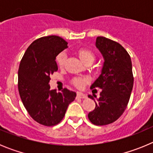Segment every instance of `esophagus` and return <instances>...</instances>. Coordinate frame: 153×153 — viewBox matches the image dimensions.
I'll return each mask as SVG.
<instances>
[{
  "mask_svg": "<svg viewBox=\"0 0 153 153\" xmlns=\"http://www.w3.org/2000/svg\"><path fill=\"white\" fill-rule=\"evenodd\" d=\"M77 97L78 98H80V99H84L86 97V95L83 94V93H80V92H78L77 93Z\"/></svg>",
  "mask_w": 153,
  "mask_h": 153,
  "instance_id": "obj_1",
  "label": "esophagus"
}]
</instances>
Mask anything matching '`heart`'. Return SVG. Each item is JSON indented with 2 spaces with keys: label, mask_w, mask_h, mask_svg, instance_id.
<instances>
[{
  "label": "heart",
  "mask_w": 153,
  "mask_h": 153,
  "mask_svg": "<svg viewBox=\"0 0 153 153\" xmlns=\"http://www.w3.org/2000/svg\"><path fill=\"white\" fill-rule=\"evenodd\" d=\"M78 55H79L80 60L85 63L87 60H94V54L91 51L86 48H81L78 51ZM65 61H66V53H60V54L56 56V63L60 68H63L64 66ZM88 81V79L86 77H76L72 80V83L74 86H76L77 88H83L84 86L85 83Z\"/></svg>",
  "instance_id": "obj_1"
}]
</instances>
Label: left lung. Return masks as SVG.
<instances>
[{"label": "left lung", "mask_w": 153, "mask_h": 153, "mask_svg": "<svg viewBox=\"0 0 153 153\" xmlns=\"http://www.w3.org/2000/svg\"><path fill=\"white\" fill-rule=\"evenodd\" d=\"M96 46L104 58L102 72L91 88L102 89L100 98L89 95L96 108L88 118L96 126L108 125L118 120L125 111L133 86L132 61L129 54L119 43L98 36ZM97 99L95 101L94 98Z\"/></svg>", "instance_id": "1"}]
</instances>
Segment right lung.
Returning a JSON list of instances; mask_svg holds the SVG:
<instances>
[{"mask_svg":"<svg viewBox=\"0 0 153 153\" xmlns=\"http://www.w3.org/2000/svg\"><path fill=\"white\" fill-rule=\"evenodd\" d=\"M60 36H43L28 47L18 70V91L24 107L41 125L53 126L60 123L76 93L64 88L51 90L50 76L57 71L56 56L67 47Z\"/></svg>","mask_w":153,"mask_h":153,"instance_id":"add662e5","label":"right lung"}]
</instances>
